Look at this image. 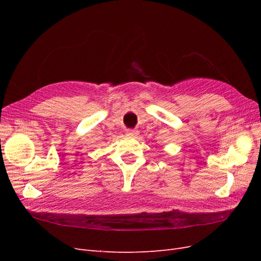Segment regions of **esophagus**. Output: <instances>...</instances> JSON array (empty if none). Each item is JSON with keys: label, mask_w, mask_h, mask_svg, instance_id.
I'll list each match as a JSON object with an SVG mask.
<instances>
[{"label": "esophagus", "mask_w": 261, "mask_h": 261, "mask_svg": "<svg viewBox=\"0 0 261 261\" xmlns=\"http://www.w3.org/2000/svg\"><path fill=\"white\" fill-rule=\"evenodd\" d=\"M139 132L137 129H127L126 130V135L130 137H137Z\"/></svg>", "instance_id": "obj_1"}]
</instances>
